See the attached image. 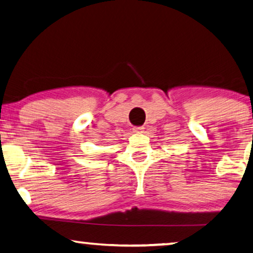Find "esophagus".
Here are the masks:
<instances>
[{
  "label": "esophagus",
  "instance_id": "34e87169",
  "mask_svg": "<svg viewBox=\"0 0 253 253\" xmlns=\"http://www.w3.org/2000/svg\"><path fill=\"white\" fill-rule=\"evenodd\" d=\"M143 130H144V127H143V126L134 127V128H133V131H134V133H137V134H141V133H143Z\"/></svg>",
  "mask_w": 253,
  "mask_h": 253
}]
</instances>
